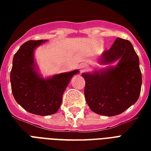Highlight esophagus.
Segmentation results:
<instances>
[{
  "instance_id": "34e87169",
  "label": "esophagus",
  "mask_w": 151,
  "mask_h": 151,
  "mask_svg": "<svg viewBox=\"0 0 151 151\" xmlns=\"http://www.w3.org/2000/svg\"><path fill=\"white\" fill-rule=\"evenodd\" d=\"M81 71H82V70H84V69H86V65L85 64H81Z\"/></svg>"
}]
</instances>
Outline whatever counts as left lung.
Here are the masks:
<instances>
[{
    "mask_svg": "<svg viewBox=\"0 0 151 151\" xmlns=\"http://www.w3.org/2000/svg\"><path fill=\"white\" fill-rule=\"evenodd\" d=\"M118 61L115 66L85 73V98L93 112L105 116L123 113L138 101L142 87L139 59L128 40L118 38L100 57L99 63Z\"/></svg>",
    "mask_w": 151,
    "mask_h": 151,
    "instance_id": "8db88e82",
    "label": "left lung"
}]
</instances>
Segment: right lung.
Segmentation results:
<instances>
[{"mask_svg":"<svg viewBox=\"0 0 151 151\" xmlns=\"http://www.w3.org/2000/svg\"><path fill=\"white\" fill-rule=\"evenodd\" d=\"M45 41H28L22 45L14 54L10 73L12 93L17 102L28 112L41 116L58 110L70 79L78 73L76 70L49 78H41L37 71L33 53Z\"/></svg>","mask_w":151,"mask_h":151,"instance_id":"1","label":"right lung"}]
</instances>
